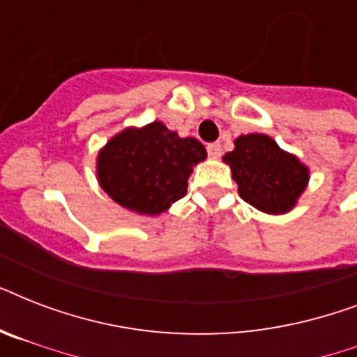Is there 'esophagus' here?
Here are the masks:
<instances>
[{"instance_id":"obj_1","label":"esophagus","mask_w":357,"mask_h":357,"mask_svg":"<svg viewBox=\"0 0 357 357\" xmlns=\"http://www.w3.org/2000/svg\"><path fill=\"white\" fill-rule=\"evenodd\" d=\"M207 155L211 157V159H218V157L222 155V146L218 144V142H213V144L207 146Z\"/></svg>"}]
</instances>
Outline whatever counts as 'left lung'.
<instances>
[{"mask_svg":"<svg viewBox=\"0 0 357 357\" xmlns=\"http://www.w3.org/2000/svg\"><path fill=\"white\" fill-rule=\"evenodd\" d=\"M222 161L231 168L238 196L266 215L291 211L310 183V168L268 135H241Z\"/></svg>","mask_w":357,"mask_h":357,"instance_id":"1","label":"left lung"}]
</instances>
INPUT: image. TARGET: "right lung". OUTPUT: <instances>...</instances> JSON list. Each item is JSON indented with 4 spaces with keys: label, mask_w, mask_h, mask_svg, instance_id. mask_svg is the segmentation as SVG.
<instances>
[{
    "label": "right lung",
    "mask_w": 357,
    "mask_h": 357,
    "mask_svg": "<svg viewBox=\"0 0 357 357\" xmlns=\"http://www.w3.org/2000/svg\"><path fill=\"white\" fill-rule=\"evenodd\" d=\"M206 157L200 140L181 139L155 120L122 129L107 140L98 151V183L119 206L155 217L187 195L192 167Z\"/></svg>",
    "instance_id": "right-lung-1"
}]
</instances>
